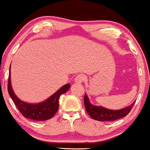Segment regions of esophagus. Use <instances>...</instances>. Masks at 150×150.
Here are the masks:
<instances>
[{
	"instance_id": "obj_1",
	"label": "esophagus",
	"mask_w": 150,
	"mask_h": 150,
	"mask_svg": "<svg viewBox=\"0 0 150 150\" xmlns=\"http://www.w3.org/2000/svg\"><path fill=\"white\" fill-rule=\"evenodd\" d=\"M85 79V75H83V74H80V75H77L76 77L75 78V82L76 83V84H80V83L84 82Z\"/></svg>"
}]
</instances>
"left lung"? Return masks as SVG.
<instances>
[{"label":"left lung","instance_id":"left-lung-1","mask_svg":"<svg viewBox=\"0 0 150 150\" xmlns=\"http://www.w3.org/2000/svg\"><path fill=\"white\" fill-rule=\"evenodd\" d=\"M84 103L86 110L89 116L93 120L100 121V122L115 121L127 116L132 109L133 105L135 103V102H133L132 104L123 109L112 110L107 109L101 106L93 105L89 102V99L86 94L84 95Z\"/></svg>","mask_w":150,"mask_h":150}]
</instances>
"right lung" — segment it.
Returning a JSON list of instances; mask_svg holds the SVG:
<instances>
[{
  "instance_id": "1",
  "label": "right lung",
  "mask_w": 150,
  "mask_h": 150,
  "mask_svg": "<svg viewBox=\"0 0 150 150\" xmlns=\"http://www.w3.org/2000/svg\"><path fill=\"white\" fill-rule=\"evenodd\" d=\"M70 84H66L52 95L45 101L38 103H28L19 99L12 89L10 80V67L8 77V90L10 97L17 109L26 118L35 121H45L51 119L59 109V99L61 95L64 94L70 89Z\"/></svg>"
}]
</instances>
